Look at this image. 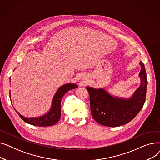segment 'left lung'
<instances>
[{
  "label": "left lung",
  "mask_w": 160,
  "mask_h": 160,
  "mask_svg": "<svg viewBox=\"0 0 160 160\" xmlns=\"http://www.w3.org/2000/svg\"><path fill=\"white\" fill-rule=\"evenodd\" d=\"M139 64L141 83L128 100L115 98L102 89L87 87L91 115L97 122L106 127H119L131 121L141 111L146 99L147 78L144 64L142 62Z\"/></svg>",
  "instance_id": "8db88e82"
}]
</instances>
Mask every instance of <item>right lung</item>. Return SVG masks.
<instances>
[{"label": "right lung", "mask_w": 160, "mask_h": 160, "mask_svg": "<svg viewBox=\"0 0 160 160\" xmlns=\"http://www.w3.org/2000/svg\"><path fill=\"white\" fill-rule=\"evenodd\" d=\"M77 88L78 86L73 83H67L59 88L53 98L51 109L45 115L36 117V118H27L21 115L19 112H16L25 122L33 126H37V127L52 126L57 123L61 117V100L62 97L67 91Z\"/></svg>", "instance_id": "add662e5"}]
</instances>
